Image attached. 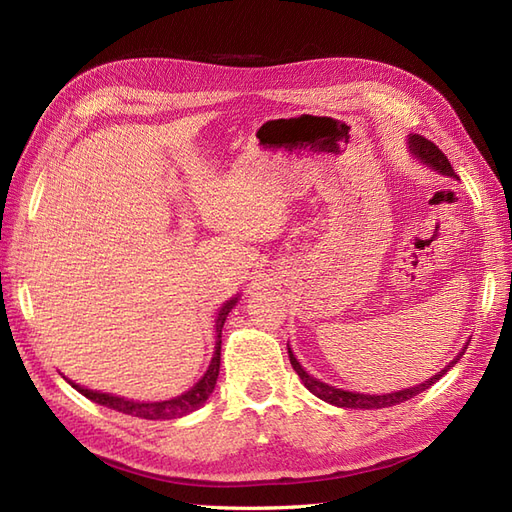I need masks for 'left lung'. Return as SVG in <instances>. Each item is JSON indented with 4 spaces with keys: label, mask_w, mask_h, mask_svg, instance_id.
Wrapping results in <instances>:
<instances>
[{
    "label": "left lung",
    "mask_w": 512,
    "mask_h": 512,
    "mask_svg": "<svg viewBox=\"0 0 512 512\" xmlns=\"http://www.w3.org/2000/svg\"><path fill=\"white\" fill-rule=\"evenodd\" d=\"M410 151L414 153V156L421 160L423 164H427L429 168L438 170V173L446 175V177H455V170L451 166V162H448V158L444 156V153L436 147V143L427 141L425 136L421 134H414L410 136ZM288 356H290V365L294 367V371H297L301 382L305 384V389L309 393H314L316 397H320L322 401H327V404H333L337 408H354V410H380V408H391V406H397L401 404V401H408L410 397L423 393L425 389H429V386L436 384L448 369L455 367V363L461 359L463 352H459L455 359L448 363L442 371H438L436 376H431L429 380L416 384V386H408V389L404 391H395V393H384V395H365V393H352V391H344V389H335V386H329L324 384L320 380H316L314 376H309L307 371L301 367V363L297 361V356L292 354V350L288 348Z\"/></svg>",
    "instance_id": "1"
}]
</instances>
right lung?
Wrapping results in <instances>:
<instances>
[{"instance_id": "obj_1", "label": "right lung", "mask_w": 512, "mask_h": 512, "mask_svg": "<svg viewBox=\"0 0 512 512\" xmlns=\"http://www.w3.org/2000/svg\"><path fill=\"white\" fill-rule=\"evenodd\" d=\"M237 297L230 299L222 305V309L218 312V320H215V352L213 359L209 363V369L205 371V376L200 378L190 391H185L179 397L166 399V401H153V404H145V401H132V399H123L111 393H100V391H91L85 389V386L76 384L72 380H68L76 391L81 395H85L87 399L96 401L100 406H106L111 410L130 414V416H138V418H147V421H166V418H181L185 414H190L194 410H198L200 406L205 404L209 399V395L215 389V380H218L220 374V352H222V327L226 322V316L230 314V309L237 305Z\"/></svg>"}]
</instances>
